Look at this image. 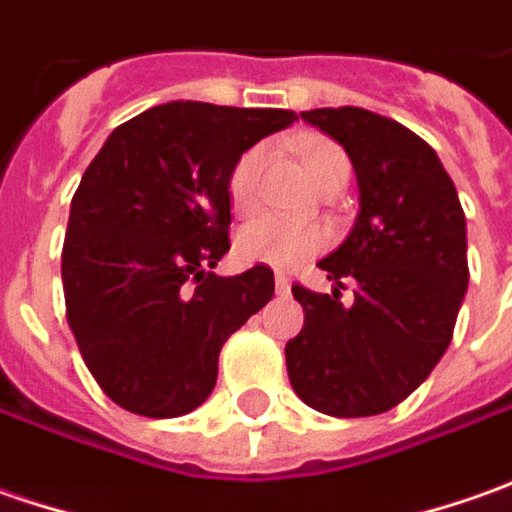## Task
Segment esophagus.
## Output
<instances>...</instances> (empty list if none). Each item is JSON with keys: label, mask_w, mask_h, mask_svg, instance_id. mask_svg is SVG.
Returning <instances> with one entry per match:
<instances>
[{"label": "esophagus", "mask_w": 512, "mask_h": 512, "mask_svg": "<svg viewBox=\"0 0 512 512\" xmlns=\"http://www.w3.org/2000/svg\"><path fill=\"white\" fill-rule=\"evenodd\" d=\"M274 286H277V291H280V294H286V291L291 289L289 277H286L283 272H277V274H274Z\"/></svg>", "instance_id": "esophagus-1"}]
</instances>
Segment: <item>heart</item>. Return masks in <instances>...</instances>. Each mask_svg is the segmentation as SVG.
<instances>
[{"label":"heart","mask_w":512,"mask_h":512,"mask_svg":"<svg viewBox=\"0 0 512 512\" xmlns=\"http://www.w3.org/2000/svg\"><path fill=\"white\" fill-rule=\"evenodd\" d=\"M303 164L309 169L311 181L317 189H343L351 178V161L340 144L328 138H309L300 144ZM272 150L266 144H257L238 158L229 175V201L238 215H252L260 206V181L269 164ZM328 232L309 223H291L283 218H257L246 223L238 235V255L246 263H266V266H294L306 257L326 249Z\"/></svg>","instance_id":"obj_1"}]
</instances>
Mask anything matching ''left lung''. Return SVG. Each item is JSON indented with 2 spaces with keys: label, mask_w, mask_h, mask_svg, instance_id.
Wrapping results in <instances>:
<instances>
[{
  "label": "left lung",
  "mask_w": 512,
  "mask_h": 512,
  "mask_svg": "<svg viewBox=\"0 0 512 512\" xmlns=\"http://www.w3.org/2000/svg\"><path fill=\"white\" fill-rule=\"evenodd\" d=\"M303 121L351 158L360 215L317 266L331 294L291 286L303 328L286 343L294 394L328 416L391 411L448 351L467 291L465 212L439 155L394 118L362 107H323ZM355 280V306L339 303Z\"/></svg>",
  "instance_id": "8db88e82"
}]
</instances>
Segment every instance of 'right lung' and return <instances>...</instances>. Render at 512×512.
Returning <instances> with one entry per match:
<instances>
[{"mask_svg":"<svg viewBox=\"0 0 512 512\" xmlns=\"http://www.w3.org/2000/svg\"><path fill=\"white\" fill-rule=\"evenodd\" d=\"M291 110L169 101L115 127L81 175L62 249L67 323L101 391L169 419L206 402L223 343L274 294V272H212L229 252V175Z\"/></svg>","mask_w":512,"mask_h":512,"instance_id":"1","label":"right lung"}]
</instances>
